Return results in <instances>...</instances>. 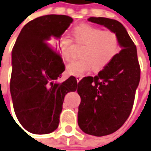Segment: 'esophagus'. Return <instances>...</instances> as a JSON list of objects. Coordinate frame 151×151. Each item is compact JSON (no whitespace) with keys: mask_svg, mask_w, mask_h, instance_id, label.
I'll return each instance as SVG.
<instances>
[{"mask_svg":"<svg viewBox=\"0 0 151 151\" xmlns=\"http://www.w3.org/2000/svg\"><path fill=\"white\" fill-rule=\"evenodd\" d=\"M83 78V76H76V79H77V82H79L80 80Z\"/></svg>","mask_w":151,"mask_h":151,"instance_id":"esophagus-1","label":"esophagus"}]
</instances>
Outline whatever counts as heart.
<instances>
[{
  "instance_id": "b5f03b06",
  "label": "heart",
  "mask_w": 151,
  "mask_h": 151,
  "mask_svg": "<svg viewBox=\"0 0 151 151\" xmlns=\"http://www.w3.org/2000/svg\"><path fill=\"white\" fill-rule=\"evenodd\" d=\"M73 40L78 45H83L80 52L82 58L73 60L67 66L68 73L82 76L93 68L94 70H101L110 63L120 50V42L116 34L111 30H102L101 28L88 24L77 25L72 30ZM73 40L68 35H63L58 39V46L62 57L65 60L72 58Z\"/></svg>"
}]
</instances>
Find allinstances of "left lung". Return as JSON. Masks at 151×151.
Here are the masks:
<instances>
[{
  "label": "left lung",
  "instance_id": "1",
  "mask_svg": "<svg viewBox=\"0 0 151 151\" xmlns=\"http://www.w3.org/2000/svg\"><path fill=\"white\" fill-rule=\"evenodd\" d=\"M118 36L122 50L95 77H84L78 84L81 97L78 123L86 134L106 136L117 131L133 107L140 78L136 47L126 28L116 19L90 17Z\"/></svg>",
  "mask_w": 151,
  "mask_h": 151
}]
</instances>
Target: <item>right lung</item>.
<instances>
[{
	"mask_svg": "<svg viewBox=\"0 0 151 151\" xmlns=\"http://www.w3.org/2000/svg\"><path fill=\"white\" fill-rule=\"evenodd\" d=\"M73 21L64 15L38 17L23 27L13 47L10 90L16 117L29 132L55 131L65 95L78 88L73 76L56 83L65 65L51 45Z\"/></svg>",
	"mask_w": 151,
	"mask_h": 151,
	"instance_id": "add662e5",
	"label": "right lung"
}]
</instances>
